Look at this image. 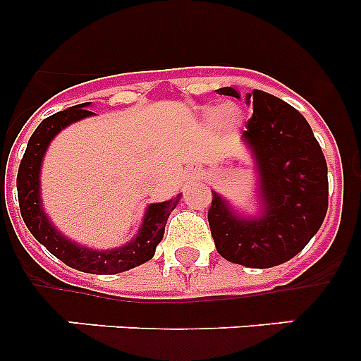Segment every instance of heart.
<instances>
[{
    "label": "heart",
    "instance_id": "heart-1",
    "mask_svg": "<svg viewBox=\"0 0 361 361\" xmlns=\"http://www.w3.org/2000/svg\"><path fill=\"white\" fill-rule=\"evenodd\" d=\"M215 117H220V111H219V110L215 111Z\"/></svg>",
    "mask_w": 361,
    "mask_h": 361
}]
</instances>
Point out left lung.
<instances>
[{
    "instance_id": "8db88e82",
    "label": "left lung",
    "mask_w": 361,
    "mask_h": 361,
    "mask_svg": "<svg viewBox=\"0 0 361 361\" xmlns=\"http://www.w3.org/2000/svg\"><path fill=\"white\" fill-rule=\"evenodd\" d=\"M222 95L240 97L231 86ZM253 116L244 139L260 178L262 215L238 216L213 191L208 222L220 257L245 267L279 266L304 250L329 206L327 162L305 117L275 95L247 94Z\"/></svg>"
}]
</instances>
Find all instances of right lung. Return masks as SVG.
<instances>
[{
  "label": "right lung",
  "instance_id": "obj_1",
  "mask_svg": "<svg viewBox=\"0 0 361 361\" xmlns=\"http://www.w3.org/2000/svg\"><path fill=\"white\" fill-rule=\"evenodd\" d=\"M86 106H88V103L57 111L54 116L47 117L37 126L36 132L32 133L23 159H21V164H19L18 180H16L19 212H21L28 231L36 237V240L41 242L54 257L59 258L66 266L82 271V273H92V275H116V273H123V271L141 266L153 257L155 247L164 235L168 216L175 209L180 195L171 200H166V202L148 206L137 237L130 244L117 247V250L94 251L63 237L61 233L54 228L49 216L44 215L43 208H41V161H43V155L47 152V146L63 128H66L68 124L75 123V121L94 116V111L86 110Z\"/></svg>",
  "mask_w": 361,
  "mask_h": 361
}]
</instances>
